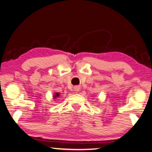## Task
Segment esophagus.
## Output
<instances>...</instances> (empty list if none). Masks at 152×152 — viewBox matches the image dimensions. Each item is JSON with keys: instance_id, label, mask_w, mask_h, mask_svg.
Instances as JSON below:
<instances>
[{"instance_id": "1", "label": "esophagus", "mask_w": 152, "mask_h": 152, "mask_svg": "<svg viewBox=\"0 0 152 152\" xmlns=\"http://www.w3.org/2000/svg\"><path fill=\"white\" fill-rule=\"evenodd\" d=\"M74 90H75V91L79 92V91H80V86H75L74 88Z\"/></svg>"}]
</instances>
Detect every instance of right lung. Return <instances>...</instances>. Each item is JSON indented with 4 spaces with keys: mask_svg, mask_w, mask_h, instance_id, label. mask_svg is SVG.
Segmentation results:
<instances>
[{
    "mask_svg": "<svg viewBox=\"0 0 152 152\" xmlns=\"http://www.w3.org/2000/svg\"><path fill=\"white\" fill-rule=\"evenodd\" d=\"M60 96V93L59 92H56V93H54V95H53V99H56V98H58Z\"/></svg>",
    "mask_w": 152,
    "mask_h": 152,
    "instance_id": "obj_1",
    "label": "right lung"
}]
</instances>
